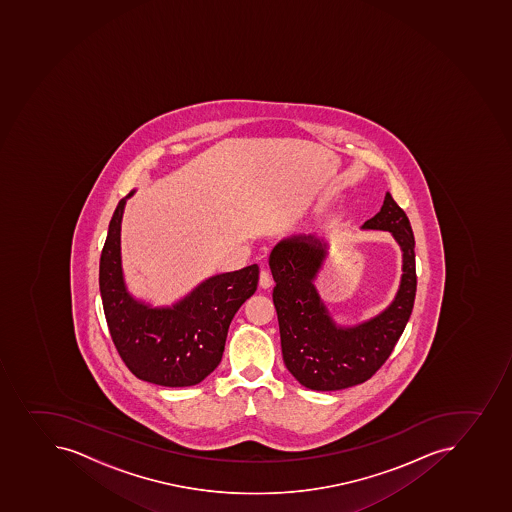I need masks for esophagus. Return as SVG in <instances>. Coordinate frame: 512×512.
Segmentation results:
<instances>
[{
    "instance_id": "esophagus-1",
    "label": "esophagus",
    "mask_w": 512,
    "mask_h": 512,
    "mask_svg": "<svg viewBox=\"0 0 512 512\" xmlns=\"http://www.w3.org/2000/svg\"><path fill=\"white\" fill-rule=\"evenodd\" d=\"M273 285V278L267 270H262L260 272V287L262 288H270Z\"/></svg>"
}]
</instances>
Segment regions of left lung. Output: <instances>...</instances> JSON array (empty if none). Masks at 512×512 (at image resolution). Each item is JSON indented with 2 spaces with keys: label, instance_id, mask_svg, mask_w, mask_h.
I'll list each match as a JSON object with an SVG mask.
<instances>
[{
  "label": "left lung",
  "instance_id": "left-lung-1",
  "mask_svg": "<svg viewBox=\"0 0 512 512\" xmlns=\"http://www.w3.org/2000/svg\"><path fill=\"white\" fill-rule=\"evenodd\" d=\"M365 230H386L400 245L403 275L393 302L376 317L353 327H341L331 318L315 288L328 244L315 235H293L273 247L268 258L275 288L282 355L288 371L305 388L345 390L370 380L403 335L416 295L414 235L408 217L390 192Z\"/></svg>",
  "mask_w": 512,
  "mask_h": 512
}]
</instances>
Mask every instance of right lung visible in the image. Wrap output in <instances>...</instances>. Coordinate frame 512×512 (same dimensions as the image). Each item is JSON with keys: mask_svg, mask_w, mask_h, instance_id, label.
<instances>
[{"mask_svg": "<svg viewBox=\"0 0 512 512\" xmlns=\"http://www.w3.org/2000/svg\"><path fill=\"white\" fill-rule=\"evenodd\" d=\"M119 200L99 262V290L109 333L139 380L182 388L197 385L219 366L230 322L258 283V265L219 273L199 283L172 307H152L127 290L121 262Z\"/></svg>", "mask_w": 512, "mask_h": 512, "instance_id": "add662e5", "label": "right lung"}]
</instances>
